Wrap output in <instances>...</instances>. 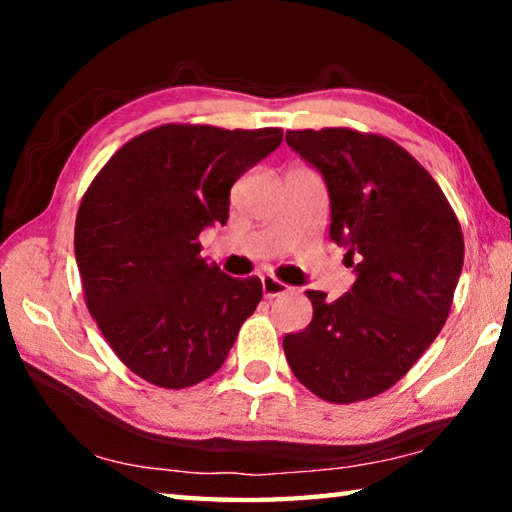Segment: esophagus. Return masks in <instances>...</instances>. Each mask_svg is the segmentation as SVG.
I'll return each mask as SVG.
<instances>
[{"label": "esophagus", "instance_id": "34e87169", "mask_svg": "<svg viewBox=\"0 0 512 512\" xmlns=\"http://www.w3.org/2000/svg\"><path fill=\"white\" fill-rule=\"evenodd\" d=\"M262 291H264V298L273 300L277 296H284V293H289L291 287H289V284L280 282V280H275V277H262Z\"/></svg>", "mask_w": 512, "mask_h": 512}]
</instances>
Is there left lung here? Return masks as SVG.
Masks as SVG:
<instances>
[{
    "instance_id": "1",
    "label": "left lung",
    "mask_w": 512,
    "mask_h": 512,
    "mask_svg": "<svg viewBox=\"0 0 512 512\" xmlns=\"http://www.w3.org/2000/svg\"><path fill=\"white\" fill-rule=\"evenodd\" d=\"M287 144L323 173L332 225L354 266L352 291L284 336L302 386L334 404L388 391L436 339L463 268V232L431 173L388 137L354 128L287 131Z\"/></svg>"
}]
</instances>
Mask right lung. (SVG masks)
Returning <instances> with one entry per match:
<instances>
[{
  "label": "right lung",
  "mask_w": 512,
  "mask_h": 512,
  "mask_svg": "<svg viewBox=\"0 0 512 512\" xmlns=\"http://www.w3.org/2000/svg\"><path fill=\"white\" fill-rule=\"evenodd\" d=\"M282 142V128L164 124L94 176L76 214L83 296L103 339L153 386H196L223 366L262 300L259 277L201 257V230L228 223L230 189Z\"/></svg>",
  "instance_id": "add662e5"
}]
</instances>
